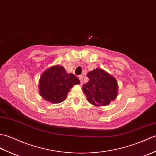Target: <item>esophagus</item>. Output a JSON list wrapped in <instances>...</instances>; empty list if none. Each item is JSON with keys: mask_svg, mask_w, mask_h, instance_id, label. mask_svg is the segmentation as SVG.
Instances as JSON below:
<instances>
[{"mask_svg": "<svg viewBox=\"0 0 156 156\" xmlns=\"http://www.w3.org/2000/svg\"><path fill=\"white\" fill-rule=\"evenodd\" d=\"M78 78H79V80H80V84H83V77H82V76H78Z\"/></svg>", "mask_w": 156, "mask_h": 156, "instance_id": "1", "label": "esophagus"}]
</instances>
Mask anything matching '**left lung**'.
Instances as JSON below:
<instances>
[{
  "mask_svg": "<svg viewBox=\"0 0 156 156\" xmlns=\"http://www.w3.org/2000/svg\"><path fill=\"white\" fill-rule=\"evenodd\" d=\"M89 81L83 85L82 90L88 101L94 106H106L117 96L116 79L103 69L97 68L88 73Z\"/></svg>",
  "mask_w": 156,
  "mask_h": 156,
  "instance_id": "8db88e82",
  "label": "left lung"
}]
</instances>
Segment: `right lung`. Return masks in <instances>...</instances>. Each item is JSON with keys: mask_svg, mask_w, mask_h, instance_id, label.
Returning a JSON list of instances; mask_svg holds the SVG:
<instances>
[{"mask_svg": "<svg viewBox=\"0 0 156 156\" xmlns=\"http://www.w3.org/2000/svg\"><path fill=\"white\" fill-rule=\"evenodd\" d=\"M77 84L80 82L75 75L68 74L62 66H52L41 74L39 93L45 100L59 103L66 98L73 86Z\"/></svg>", "mask_w": 156, "mask_h": 156, "instance_id": "right-lung-1", "label": "right lung"}]
</instances>
